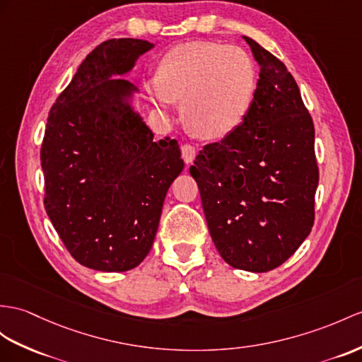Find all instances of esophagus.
Returning <instances> with one entry per match:
<instances>
[{
  "instance_id": "34e87169",
  "label": "esophagus",
  "mask_w": 362,
  "mask_h": 362,
  "mask_svg": "<svg viewBox=\"0 0 362 362\" xmlns=\"http://www.w3.org/2000/svg\"><path fill=\"white\" fill-rule=\"evenodd\" d=\"M181 155H182V160L186 164H192L195 161V156H197V151L195 147L190 146V144H184L181 147Z\"/></svg>"
}]
</instances>
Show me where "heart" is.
<instances>
[{"label":"heart","mask_w":362,"mask_h":362,"mask_svg":"<svg viewBox=\"0 0 362 362\" xmlns=\"http://www.w3.org/2000/svg\"><path fill=\"white\" fill-rule=\"evenodd\" d=\"M257 90V66L247 52L214 41L173 47L148 84L152 98L163 109L182 101L184 122L204 139L233 134L250 113Z\"/></svg>","instance_id":"b5f03b06"}]
</instances>
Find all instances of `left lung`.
Masks as SVG:
<instances>
[{"mask_svg":"<svg viewBox=\"0 0 362 362\" xmlns=\"http://www.w3.org/2000/svg\"><path fill=\"white\" fill-rule=\"evenodd\" d=\"M259 66L247 118L197 155L195 178L209 232L235 269H276L304 243L315 219V127L287 67L243 37Z\"/></svg>","mask_w":362,"mask_h":362,"instance_id":"8db88e82","label":"left lung"}]
</instances>
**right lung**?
I'll return each instance as SVG.
<instances>
[{"mask_svg":"<svg viewBox=\"0 0 362 362\" xmlns=\"http://www.w3.org/2000/svg\"><path fill=\"white\" fill-rule=\"evenodd\" d=\"M155 47L134 38L95 47L49 112L41 147L44 206L84 267L126 272L155 241L165 193L184 169L178 141H153L124 78Z\"/></svg>","mask_w":362,"mask_h":362,"instance_id":"1","label":"right lung"}]
</instances>
